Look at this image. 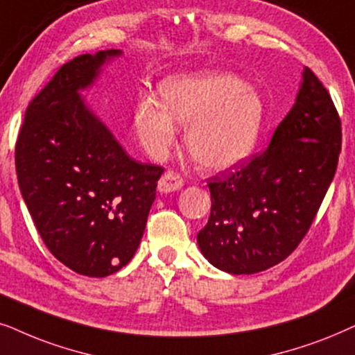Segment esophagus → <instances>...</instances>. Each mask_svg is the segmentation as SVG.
<instances>
[{
	"label": "esophagus",
	"mask_w": 355,
	"mask_h": 355,
	"mask_svg": "<svg viewBox=\"0 0 355 355\" xmlns=\"http://www.w3.org/2000/svg\"><path fill=\"white\" fill-rule=\"evenodd\" d=\"M182 187H183L182 178L173 172L164 173L162 178H160L157 183V190H159V193H162V195H165V193L178 191Z\"/></svg>",
	"instance_id": "1"
}]
</instances>
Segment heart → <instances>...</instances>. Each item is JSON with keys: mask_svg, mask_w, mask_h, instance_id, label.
Returning a JSON list of instances; mask_svg holds the SVG:
<instances>
[{"mask_svg": "<svg viewBox=\"0 0 355 355\" xmlns=\"http://www.w3.org/2000/svg\"><path fill=\"white\" fill-rule=\"evenodd\" d=\"M159 105L141 98L135 126L144 149L155 159L168 154L177 126H188L187 149L207 170L234 168L250 159L261 136V97L242 79L222 73L170 78L160 86Z\"/></svg>", "mask_w": 355, "mask_h": 355, "instance_id": "b5f03b06", "label": "heart"}]
</instances>
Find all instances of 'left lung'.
I'll list each match as a JSON object with an SVG mask.
<instances>
[{"mask_svg": "<svg viewBox=\"0 0 355 355\" xmlns=\"http://www.w3.org/2000/svg\"><path fill=\"white\" fill-rule=\"evenodd\" d=\"M341 121L309 68L295 103L264 153L209 183L211 214L198 232L202 257L229 274H254L297 248L331 185Z\"/></svg>", "mask_w": 355, "mask_h": 355, "instance_id": "8db88e82", "label": "left lung"}]
</instances>
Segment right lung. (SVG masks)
Listing matches in <instances>:
<instances>
[{
	"mask_svg": "<svg viewBox=\"0 0 355 355\" xmlns=\"http://www.w3.org/2000/svg\"><path fill=\"white\" fill-rule=\"evenodd\" d=\"M121 50L76 56L31 102L16 144L19 188L46 248L105 277L131 261L164 168L130 157L83 92Z\"/></svg>",
	"mask_w": 355,
	"mask_h": 355,
	"instance_id": "add662e5",
	"label": "right lung"
}]
</instances>
